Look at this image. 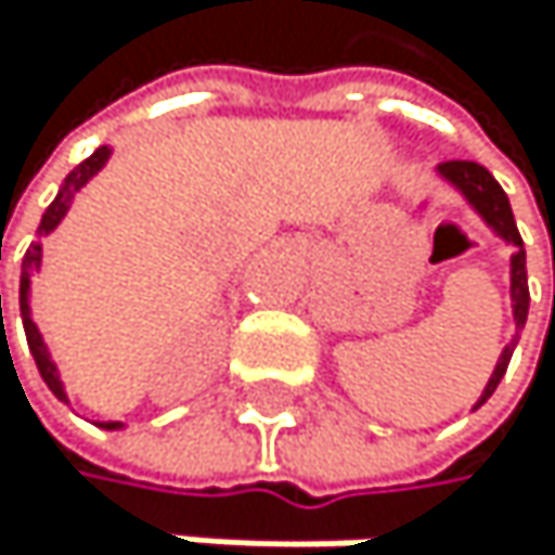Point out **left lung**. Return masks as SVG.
<instances>
[{"instance_id": "8db88e82", "label": "left lung", "mask_w": 555, "mask_h": 555, "mask_svg": "<svg viewBox=\"0 0 555 555\" xmlns=\"http://www.w3.org/2000/svg\"><path fill=\"white\" fill-rule=\"evenodd\" d=\"M436 176L453 185L456 193L463 196V203L486 222V229L493 232L496 240H503L513 256H509V299H513V323H516V333L513 339L503 346L500 359H496V370L489 376V383L482 386L476 406L479 410L482 402L496 392L500 379L506 376V366L513 359V349L519 343V333L526 326V315H529V286H526V249H522V240H519V229H516V219H513V209H509V199L503 193V185L489 176V169H482L479 163H466V159H453V163H442L436 166Z\"/></svg>"}]
</instances>
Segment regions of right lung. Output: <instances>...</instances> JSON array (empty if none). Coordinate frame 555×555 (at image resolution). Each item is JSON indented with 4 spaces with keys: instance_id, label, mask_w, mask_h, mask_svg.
I'll return each mask as SVG.
<instances>
[{
    "instance_id": "right-lung-1",
    "label": "right lung",
    "mask_w": 555,
    "mask_h": 555,
    "mask_svg": "<svg viewBox=\"0 0 555 555\" xmlns=\"http://www.w3.org/2000/svg\"><path fill=\"white\" fill-rule=\"evenodd\" d=\"M109 159H113V145H99L86 163H79V166L66 176V182L59 185L55 199H52L49 209L42 212V222H39V229H36V243L26 249L23 275H18V312H23V330H26V339H29V352H33L36 366H39V376L46 379V386L52 389V396H55L59 402H69V392H66V383H62L59 366L52 362V352H49V346H46V339H42V333H39V326H36V319H33V275H36L39 266H42V240L52 236V232L59 229V222L66 219V212L73 209L76 196H79L82 189L105 169V163H109ZM99 426H102V429H126V423H99Z\"/></svg>"
}]
</instances>
